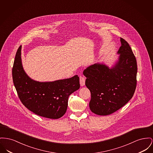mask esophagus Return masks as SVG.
Returning <instances> with one entry per match:
<instances>
[{
  "label": "esophagus",
  "instance_id": "1",
  "mask_svg": "<svg viewBox=\"0 0 153 153\" xmlns=\"http://www.w3.org/2000/svg\"><path fill=\"white\" fill-rule=\"evenodd\" d=\"M85 77H80V85L81 87H82L85 85Z\"/></svg>",
  "mask_w": 153,
  "mask_h": 153
}]
</instances>
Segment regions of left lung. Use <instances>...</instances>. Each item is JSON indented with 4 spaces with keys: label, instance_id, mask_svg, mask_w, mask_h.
<instances>
[{
    "label": "left lung",
    "instance_id": "1",
    "mask_svg": "<svg viewBox=\"0 0 153 153\" xmlns=\"http://www.w3.org/2000/svg\"><path fill=\"white\" fill-rule=\"evenodd\" d=\"M117 61L111 68L97 63L85 69V85L91 92L90 110L107 116L123 107L131 99L136 87L137 62L129 44L120 39Z\"/></svg>",
    "mask_w": 153,
    "mask_h": 153
}]
</instances>
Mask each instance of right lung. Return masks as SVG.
<instances>
[{
  "instance_id": "1",
  "label": "right lung",
  "mask_w": 153,
  "mask_h": 153,
  "mask_svg": "<svg viewBox=\"0 0 153 153\" xmlns=\"http://www.w3.org/2000/svg\"><path fill=\"white\" fill-rule=\"evenodd\" d=\"M21 47L16 55L12 76L18 97L22 104L33 113L42 117L58 119L65 114L71 94L80 88L79 77L40 82L32 79L22 64Z\"/></svg>"
}]
</instances>
